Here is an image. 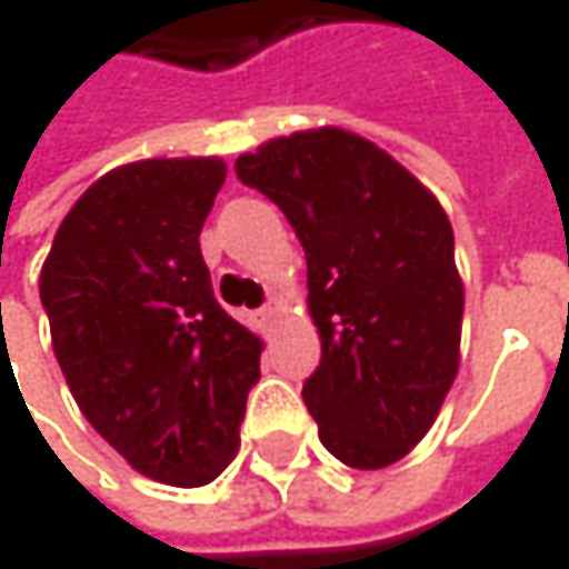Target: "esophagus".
<instances>
[{"instance_id": "esophagus-1", "label": "esophagus", "mask_w": 569, "mask_h": 569, "mask_svg": "<svg viewBox=\"0 0 569 569\" xmlns=\"http://www.w3.org/2000/svg\"><path fill=\"white\" fill-rule=\"evenodd\" d=\"M258 315H261V321H264V325H274V321H278V315H281V305H278V301H268Z\"/></svg>"}]
</instances>
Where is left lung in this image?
Here are the masks:
<instances>
[{"label":"left lung","instance_id":"left-lung-1","mask_svg":"<svg viewBox=\"0 0 569 569\" xmlns=\"http://www.w3.org/2000/svg\"><path fill=\"white\" fill-rule=\"evenodd\" d=\"M234 170L305 248L321 362L301 396L321 446L351 469L399 462L459 372L462 278L442 203L341 127L268 140Z\"/></svg>","mask_w":569,"mask_h":569}]
</instances>
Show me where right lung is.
Returning a JSON list of instances; mask_svg holds the SVG:
<instances>
[{"mask_svg": "<svg viewBox=\"0 0 569 569\" xmlns=\"http://www.w3.org/2000/svg\"><path fill=\"white\" fill-rule=\"evenodd\" d=\"M221 157L103 173L62 218L39 274L52 351L90 426L167 486L218 479L241 446L264 341L214 298L200 228Z\"/></svg>", "mask_w": 569, "mask_h": 569, "instance_id": "1", "label": "right lung"}]
</instances>
